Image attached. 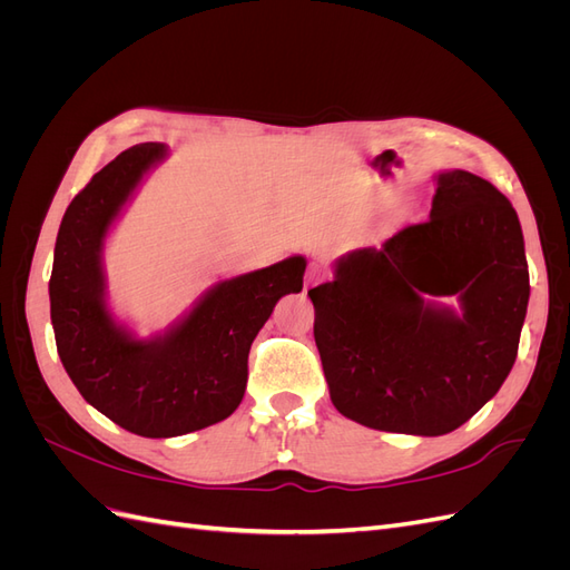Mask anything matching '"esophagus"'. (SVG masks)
I'll return each instance as SVG.
<instances>
[{
	"label": "esophagus",
	"mask_w": 570,
	"mask_h": 570,
	"mask_svg": "<svg viewBox=\"0 0 570 570\" xmlns=\"http://www.w3.org/2000/svg\"><path fill=\"white\" fill-rule=\"evenodd\" d=\"M323 275H325V266L321 262L308 264V268H306V287H312L318 281H323Z\"/></svg>",
	"instance_id": "34e87169"
}]
</instances>
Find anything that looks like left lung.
Here are the masks:
<instances>
[{"label":"left lung","instance_id":"1","mask_svg":"<svg viewBox=\"0 0 570 570\" xmlns=\"http://www.w3.org/2000/svg\"><path fill=\"white\" fill-rule=\"evenodd\" d=\"M435 185L425 223L340 256L333 281L308 289L335 409L385 433L438 438L469 421L511 373L528 312L511 202L459 168Z\"/></svg>","mask_w":570,"mask_h":570}]
</instances>
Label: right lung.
<instances>
[{
    "instance_id": "obj_1",
    "label": "right lung",
    "mask_w": 570,
    "mask_h": 570,
    "mask_svg": "<svg viewBox=\"0 0 570 570\" xmlns=\"http://www.w3.org/2000/svg\"><path fill=\"white\" fill-rule=\"evenodd\" d=\"M168 154L135 145L107 164L68 204L49 281L61 364L85 402L142 438H178L214 425L247 390L254 337L275 304L302 292L306 258L218 281L166 331L140 337L109 306L105 245L116 220Z\"/></svg>"
}]
</instances>
